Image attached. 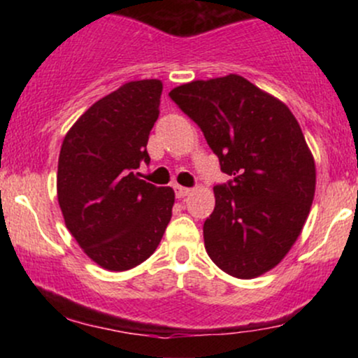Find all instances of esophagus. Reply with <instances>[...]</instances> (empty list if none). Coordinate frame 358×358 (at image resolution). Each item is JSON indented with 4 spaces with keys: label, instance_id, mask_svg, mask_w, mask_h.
Returning a JSON list of instances; mask_svg holds the SVG:
<instances>
[{
    "label": "esophagus",
    "instance_id": "esophagus-1",
    "mask_svg": "<svg viewBox=\"0 0 358 358\" xmlns=\"http://www.w3.org/2000/svg\"><path fill=\"white\" fill-rule=\"evenodd\" d=\"M190 192H192L190 188H187V187H180V185H176V187H175L176 199H183V196H187Z\"/></svg>",
    "mask_w": 358,
    "mask_h": 358
}]
</instances>
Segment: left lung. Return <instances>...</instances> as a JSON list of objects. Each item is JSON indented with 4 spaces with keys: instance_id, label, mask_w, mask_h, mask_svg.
Instances as JSON below:
<instances>
[{
    "instance_id": "1",
    "label": "left lung",
    "mask_w": 358,
    "mask_h": 358,
    "mask_svg": "<svg viewBox=\"0 0 358 358\" xmlns=\"http://www.w3.org/2000/svg\"><path fill=\"white\" fill-rule=\"evenodd\" d=\"M170 97L232 178L213 187L205 250L234 278L268 273L296 242L315 196V159L296 117L236 73L178 85Z\"/></svg>"
}]
</instances>
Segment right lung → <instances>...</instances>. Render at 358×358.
I'll list each match as a JSON object with an SVG mask.
<instances>
[{"instance_id": "1", "label": "right lung", "mask_w": 358, "mask_h": 358, "mask_svg": "<svg viewBox=\"0 0 358 358\" xmlns=\"http://www.w3.org/2000/svg\"><path fill=\"white\" fill-rule=\"evenodd\" d=\"M163 84L133 80L92 104L65 134L57 196L65 225L96 264L127 271L158 248L175 203L170 187L139 178Z\"/></svg>"}]
</instances>
